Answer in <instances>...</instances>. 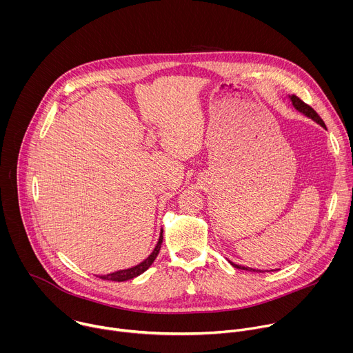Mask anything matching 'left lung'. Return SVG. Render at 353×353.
Listing matches in <instances>:
<instances>
[{
    "instance_id": "1",
    "label": "left lung",
    "mask_w": 353,
    "mask_h": 353,
    "mask_svg": "<svg viewBox=\"0 0 353 353\" xmlns=\"http://www.w3.org/2000/svg\"><path fill=\"white\" fill-rule=\"evenodd\" d=\"M290 100H292V103H293V106L299 110V112H301L303 114H306L307 117H310V119H313L316 123H319L321 127H324L325 128V124H324V121L321 120V117L314 112V109L313 108H310L309 105H306L303 100H301L300 97H297V96H292L290 97ZM234 268H239V270H245V271H251V272H261V271H256V270H253V268H247V267H241V265H237V264H233V263H230Z\"/></svg>"
}]
</instances>
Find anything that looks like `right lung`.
Listing matches in <instances>:
<instances>
[{"label": "right lung", "mask_w": 353, "mask_h": 353, "mask_svg": "<svg viewBox=\"0 0 353 353\" xmlns=\"http://www.w3.org/2000/svg\"><path fill=\"white\" fill-rule=\"evenodd\" d=\"M162 240H163V236H162V232H161V236H159V240H158V244L155 247V250L152 251V254H150L146 260H143L141 264L132 267V268H128V270H123V271H117V272H113V274H108V275H102L99 276L100 279H106V281H114V282H123V281H128V279H132L138 275H141L142 272H145L150 265H152V263L155 261V259L158 257L159 254V250H161V245H162Z\"/></svg>", "instance_id": "right-lung-1"}]
</instances>
